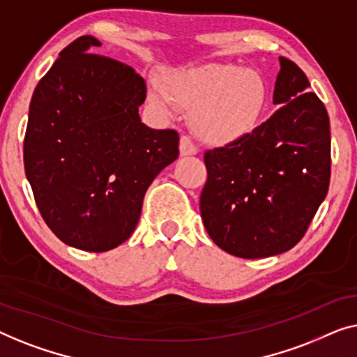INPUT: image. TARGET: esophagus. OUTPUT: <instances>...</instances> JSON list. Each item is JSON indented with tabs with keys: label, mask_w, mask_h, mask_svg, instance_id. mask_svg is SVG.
<instances>
[{
	"label": "esophagus",
	"mask_w": 357,
	"mask_h": 357,
	"mask_svg": "<svg viewBox=\"0 0 357 357\" xmlns=\"http://www.w3.org/2000/svg\"><path fill=\"white\" fill-rule=\"evenodd\" d=\"M199 152V149L195 147V144L190 140L188 135H181L179 140V153L183 157H189V155H195Z\"/></svg>",
	"instance_id": "esophagus-1"
}]
</instances>
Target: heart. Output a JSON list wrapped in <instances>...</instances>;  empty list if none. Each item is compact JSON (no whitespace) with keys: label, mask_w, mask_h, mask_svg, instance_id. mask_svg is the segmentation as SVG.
Wrapping results in <instances>:
<instances>
[{"label":"heart","mask_w":357,"mask_h":357,"mask_svg":"<svg viewBox=\"0 0 357 357\" xmlns=\"http://www.w3.org/2000/svg\"><path fill=\"white\" fill-rule=\"evenodd\" d=\"M149 97L162 109L178 105L192 112V128L204 142L228 145L259 128L270 90L257 71L213 63L167 74L163 90L152 89Z\"/></svg>","instance_id":"1"}]
</instances>
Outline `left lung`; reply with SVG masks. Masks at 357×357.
Segmentation results:
<instances>
[{
  "label": "left lung",
  "mask_w": 357,
  "mask_h": 357,
  "mask_svg": "<svg viewBox=\"0 0 357 357\" xmlns=\"http://www.w3.org/2000/svg\"><path fill=\"white\" fill-rule=\"evenodd\" d=\"M298 64L280 56V108L238 142L207 150L200 215L213 243L243 259L303 239L330 184V119Z\"/></svg>",
  "instance_id": "obj_1"
}]
</instances>
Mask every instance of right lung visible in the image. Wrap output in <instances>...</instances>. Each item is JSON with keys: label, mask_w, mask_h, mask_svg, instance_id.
Returning <instances> with one entry per match:
<instances>
[{"label": "right lung", "mask_w": 357, "mask_h": 357, "mask_svg": "<svg viewBox=\"0 0 357 357\" xmlns=\"http://www.w3.org/2000/svg\"><path fill=\"white\" fill-rule=\"evenodd\" d=\"M84 35L59 53L29 107L24 168L48 228L73 248L105 252L134 233L149 185L179 155L174 129H150L145 80L90 53Z\"/></svg>", "instance_id": "right-lung-1"}]
</instances>
